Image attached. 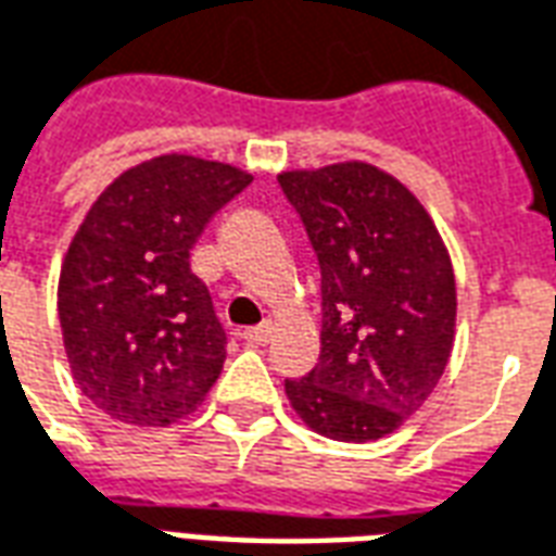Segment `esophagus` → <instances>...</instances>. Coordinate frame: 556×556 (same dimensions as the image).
Wrapping results in <instances>:
<instances>
[{
    "label": "esophagus",
    "instance_id": "esophagus-1",
    "mask_svg": "<svg viewBox=\"0 0 556 556\" xmlns=\"http://www.w3.org/2000/svg\"><path fill=\"white\" fill-rule=\"evenodd\" d=\"M270 330H274L270 325L247 327V330L241 333V339H243V342H250V345H265L267 339H270Z\"/></svg>",
    "mask_w": 556,
    "mask_h": 556
}]
</instances>
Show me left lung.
Listing matches in <instances>:
<instances>
[{"label": "left lung", "mask_w": 556, "mask_h": 556, "mask_svg": "<svg viewBox=\"0 0 556 556\" xmlns=\"http://www.w3.org/2000/svg\"><path fill=\"white\" fill-rule=\"evenodd\" d=\"M277 178L321 265V357L286 381V396L325 438H387L422 408L453 354L450 250L417 195L366 160Z\"/></svg>", "instance_id": "8db88e82"}]
</instances>
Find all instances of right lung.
<instances>
[{
	"instance_id": "right-lung-1",
	"label": "right lung",
	"mask_w": 556,
	"mask_h": 556,
	"mask_svg": "<svg viewBox=\"0 0 556 556\" xmlns=\"http://www.w3.org/2000/svg\"><path fill=\"white\" fill-rule=\"evenodd\" d=\"M253 181L193 154H160L103 190L59 274V325L71 375L103 414L166 429L205 402L226 333L190 250L205 223Z\"/></svg>"
}]
</instances>
